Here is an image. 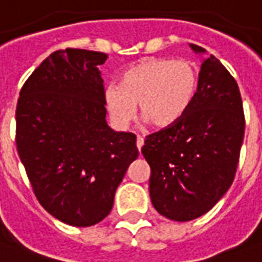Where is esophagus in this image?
I'll return each instance as SVG.
<instances>
[{"label": "esophagus", "instance_id": "34e87169", "mask_svg": "<svg viewBox=\"0 0 262 262\" xmlns=\"http://www.w3.org/2000/svg\"><path fill=\"white\" fill-rule=\"evenodd\" d=\"M142 145H144V138L142 137H137V148H138V151H141Z\"/></svg>", "mask_w": 262, "mask_h": 262}]
</instances>
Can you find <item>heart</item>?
<instances>
[{"label":"heart","mask_w":262,"mask_h":262,"mask_svg":"<svg viewBox=\"0 0 262 262\" xmlns=\"http://www.w3.org/2000/svg\"><path fill=\"white\" fill-rule=\"evenodd\" d=\"M198 75L184 59L144 58L121 75L120 84L104 90V105L118 127L135 117V105L145 122L167 128L181 120L195 97Z\"/></svg>","instance_id":"heart-1"}]
</instances>
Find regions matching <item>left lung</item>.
Here are the masks:
<instances>
[{"label": "left lung", "mask_w": 262, "mask_h": 262, "mask_svg": "<svg viewBox=\"0 0 262 262\" xmlns=\"http://www.w3.org/2000/svg\"><path fill=\"white\" fill-rule=\"evenodd\" d=\"M191 48L205 52L195 44ZM244 131L237 81L210 55L201 66L188 111L174 125L147 135L141 149L151 167L155 210L181 223L208 212L234 181Z\"/></svg>", "instance_id": "8db88e82"}]
</instances>
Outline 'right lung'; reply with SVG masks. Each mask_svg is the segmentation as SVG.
<instances>
[{
  "instance_id": "add662e5",
  "label": "right lung",
  "mask_w": 262,
  "mask_h": 262,
  "mask_svg": "<svg viewBox=\"0 0 262 262\" xmlns=\"http://www.w3.org/2000/svg\"><path fill=\"white\" fill-rule=\"evenodd\" d=\"M104 52H52L21 88L15 142L39 204L59 221L91 227L113 208L114 195L137 160V137L108 127Z\"/></svg>"
}]
</instances>
